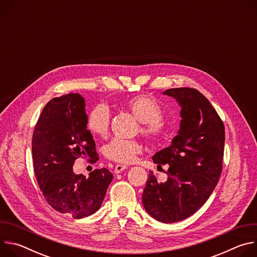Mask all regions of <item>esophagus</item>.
Here are the masks:
<instances>
[{
  "label": "esophagus",
  "mask_w": 257,
  "mask_h": 257,
  "mask_svg": "<svg viewBox=\"0 0 257 257\" xmlns=\"http://www.w3.org/2000/svg\"><path fill=\"white\" fill-rule=\"evenodd\" d=\"M127 168H128V167H127V166H124V165H117V166L115 167V173H116V174H120V173H122L123 171H125Z\"/></svg>",
  "instance_id": "esophagus-1"
}]
</instances>
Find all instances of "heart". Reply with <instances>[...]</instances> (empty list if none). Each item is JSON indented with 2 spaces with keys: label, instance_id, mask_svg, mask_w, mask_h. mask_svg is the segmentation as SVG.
<instances>
[{
  "label": "heart",
  "instance_id": "heart-1",
  "mask_svg": "<svg viewBox=\"0 0 257 257\" xmlns=\"http://www.w3.org/2000/svg\"><path fill=\"white\" fill-rule=\"evenodd\" d=\"M126 107L140 122V133L151 141H159L166 134V124L162 107L149 95H137L125 102ZM111 114L106 104L98 103L91 108L87 116V128L96 136L107 134ZM142 146L136 140L115 138L104 146V156L119 164H131L141 154Z\"/></svg>",
  "mask_w": 257,
  "mask_h": 257
}]
</instances>
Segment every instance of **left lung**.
Masks as SVG:
<instances>
[{"mask_svg":"<svg viewBox=\"0 0 257 257\" xmlns=\"http://www.w3.org/2000/svg\"><path fill=\"white\" fill-rule=\"evenodd\" d=\"M181 106L180 128L171 145L153 157L168 165V179L158 182L150 172L142 203L155 219L171 224L198 210L215 188L222 173L225 127L208 99L189 87L163 92Z\"/></svg>","mask_w":257,"mask_h":257,"instance_id":"obj_1","label":"left lung"}]
</instances>
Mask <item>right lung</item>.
<instances>
[{"instance_id":"add662e5","label":"right lung","mask_w":257,"mask_h":257,"mask_svg":"<svg viewBox=\"0 0 257 257\" xmlns=\"http://www.w3.org/2000/svg\"><path fill=\"white\" fill-rule=\"evenodd\" d=\"M31 151L36 180L54 209L74 218L99 209L114 176L106 169L94 170L88 178L73 171L80 157L92 163L98 160L79 93L54 97L46 104L33 131Z\"/></svg>"}]
</instances>
